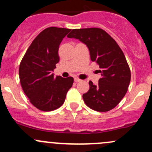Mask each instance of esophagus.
Listing matches in <instances>:
<instances>
[{"mask_svg": "<svg viewBox=\"0 0 152 152\" xmlns=\"http://www.w3.org/2000/svg\"><path fill=\"white\" fill-rule=\"evenodd\" d=\"M81 79H79V78H77V77H76V78H74V82H81Z\"/></svg>", "mask_w": 152, "mask_h": 152, "instance_id": "1", "label": "esophagus"}]
</instances>
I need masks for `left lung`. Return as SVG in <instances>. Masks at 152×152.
<instances>
[{
	"label": "left lung",
	"instance_id": "obj_1",
	"mask_svg": "<svg viewBox=\"0 0 152 152\" xmlns=\"http://www.w3.org/2000/svg\"><path fill=\"white\" fill-rule=\"evenodd\" d=\"M67 37L85 43L91 61L100 68L99 85L90 81V89L82 96L86 105L98 112L113 110L126 95L131 79L129 67L121 48L108 33L99 28L73 29Z\"/></svg>",
	"mask_w": 152,
	"mask_h": 152
}]
</instances>
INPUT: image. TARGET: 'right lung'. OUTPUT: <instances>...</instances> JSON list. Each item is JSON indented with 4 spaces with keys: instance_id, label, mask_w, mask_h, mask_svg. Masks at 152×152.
I'll list each match as a JSON object with an SVG mask.
<instances>
[{
    "instance_id": "obj_1",
    "label": "right lung",
    "mask_w": 152,
    "mask_h": 152,
    "mask_svg": "<svg viewBox=\"0 0 152 152\" xmlns=\"http://www.w3.org/2000/svg\"><path fill=\"white\" fill-rule=\"evenodd\" d=\"M70 29L49 27L36 37L21 60L19 76L21 87L31 103L48 112L63 104L73 78L53 76L59 61V45Z\"/></svg>"
}]
</instances>
